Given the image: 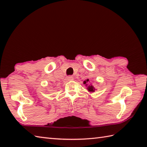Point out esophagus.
<instances>
[{"label":"esophagus","instance_id":"1","mask_svg":"<svg viewBox=\"0 0 147 147\" xmlns=\"http://www.w3.org/2000/svg\"><path fill=\"white\" fill-rule=\"evenodd\" d=\"M73 80V77L72 76H67L66 78V80L67 81H71V80Z\"/></svg>","mask_w":147,"mask_h":147}]
</instances>
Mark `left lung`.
Segmentation results:
<instances>
[{
	"instance_id": "obj_1",
	"label": "left lung",
	"mask_w": 147,
	"mask_h": 147,
	"mask_svg": "<svg viewBox=\"0 0 147 147\" xmlns=\"http://www.w3.org/2000/svg\"><path fill=\"white\" fill-rule=\"evenodd\" d=\"M89 82V80L88 79V80H86V81H85V82H83V83L84 84H86V83H88ZM88 91H90V92H94L95 91V88H94V87H93L92 85H89L88 86Z\"/></svg>"
}]
</instances>
